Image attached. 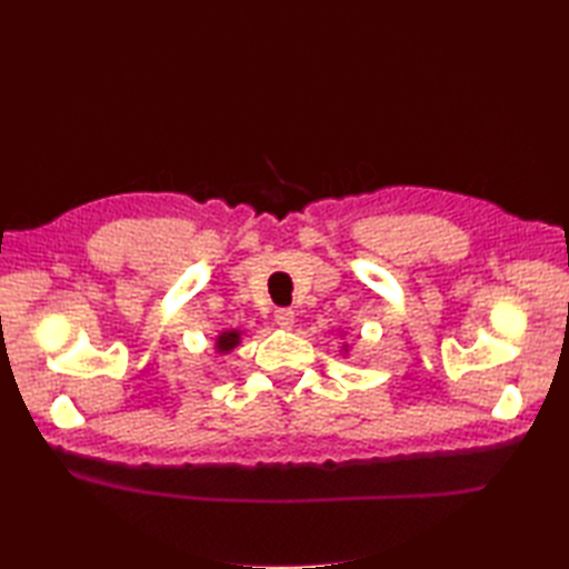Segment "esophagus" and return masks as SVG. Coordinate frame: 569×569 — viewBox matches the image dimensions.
I'll return each instance as SVG.
<instances>
[{"mask_svg": "<svg viewBox=\"0 0 569 569\" xmlns=\"http://www.w3.org/2000/svg\"><path fill=\"white\" fill-rule=\"evenodd\" d=\"M273 318H276V325H281V328H293V320H296V312L291 310V308H278L276 312H273Z\"/></svg>", "mask_w": 569, "mask_h": 569, "instance_id": "obj_1", "label": "esophagus"}]
</instances>
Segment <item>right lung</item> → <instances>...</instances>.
Listing matches in <instances>:
<instances>
[{"label":"right lung","instance_id":"obj_1","mask_svg":"<svg viewBox=\"0 0 569 569\" xmlns=\"http://www.w3.org/2000/svg\"><path fill=\"white\" fill-rule=\"evenodd\" d=\"M239 340H241V332L227 330V332H222L220 337H217L214 349H217V352H220V355H227V352H232V349L239 345Z\"/></svg>","mask_w":569,"mask_h":569}]
</instances>
